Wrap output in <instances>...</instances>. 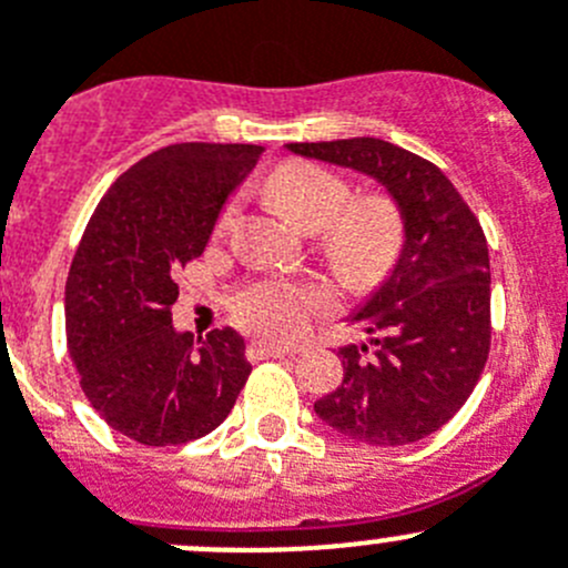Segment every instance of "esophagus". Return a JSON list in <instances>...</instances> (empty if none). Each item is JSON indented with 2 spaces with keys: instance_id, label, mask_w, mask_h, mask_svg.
<instances>
[{
  "instance_id": "1",
  "label": "esophagus",
  "mask_w": 568,
  "mask_h": 568,
  "mask_svg": "<svg viewBox=\"0 0 568 568\" xmlns=\"http://www.w3.org/2000/svg\"><path fill=\"white\" fill-rule=\"evenodd\" d=\"M248 358H254V362H260V358H280V356H294V349L288 347H277V344L272 342H252L248 344Z\"/></svg>"
}]
</instances>
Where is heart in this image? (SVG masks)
Masks as SVG:
<instances>
[{"label": "heart", "instance_id": "heart-1", "mask_svg": "<svg viewBox=\"0 0 568 568\" xmlns=\"http://www.w3.org/2000/svg\"><path fill=\"white\" fill-rule=\"evenodd\" d=\"M266 193L305 230H320V252L349 288H375L404 257L406 224L397 201L386 193L349 199V182L316 162H283L266 179ZM237 201H226L215 221L224 237L237 224ZM331 302L320 283L266 280L235 300L243 325L272 338H296L311 316Z\"/></svg>", "mask_w": 568, "mask_h": 568}]
</instances>
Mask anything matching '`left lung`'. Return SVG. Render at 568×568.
<instances>
[{"instance_id":"obj_1","label":"left lung","mask_w":568,"mask_h":568,"mask_svg":"<svg viewBox=\"0 0 568 568\" xmlns=\"http://www.w3.org/2000/svg\"><path fill=\"white\" fill-rule=\"evenodd\" d=\"M288 151L378 179L404 212V257L353 316L369 347L338 349L344 381L314 412L367 445H406L452 420L490 353V257L479 219L437 164L375 136Z\"/></svg>"}]
</instances>
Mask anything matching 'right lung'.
<instances>
[{
  "label": "right lung",
  "instance_id": "right-lung-1",
  "mask_svg": "<svg viewBox=\"0 0 568 568\" xmlns=\"http://www.w3.org/2000/svg\"><path fill=\"white\" fill-rule=\"evenodd\" d=\"M260 145L179 142L116 179L89 219L67 277V342L81 389L114 432L153 448L219 428L252 364L232 327L193 338L171 308L173 272L204 252L226 195Z\"/></svg>",
  "mask_w": 568,
  "mask_h": 568
}]
</instances>
